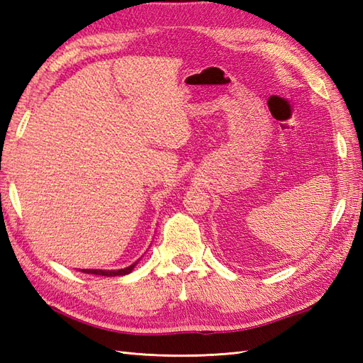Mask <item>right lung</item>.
<instances>
[{
  "label": "right lung",
  "mask_w": 363,
  "mask_h": 363,
  "mask_svg": "<svg viewBox=\"0 0 363 363\" xmlns=\"http://www.w3.org/2000/svg\"><path fill=\"white\" fill-rule=\"evenodd\" d=\"M137 264V262H135ZM135 264L129 265L126 268H121V269H82L84 273H91V274H99V276H125V274H129L130 272H133Z\"/></svg>",
  "instance_id": "obj_1"
}]
</instances>
